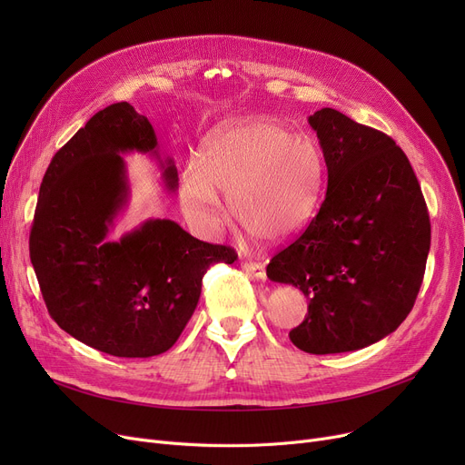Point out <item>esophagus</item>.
<instances>
[{
    "label": "esophagus",
    "mask_w": 465,
    "mask_h": 465,
    "mask_svg": "<svg viewBox=\"0 0 465 465\" xmlns=\"http://www.w3.org/2000/svg\"><path fill=\"white\" fill-rule=\"evenodd\" d=\"M241 265H242V270L249 272V273H251V275H254L256 279L265 281V267H263V263H260V262H252V260H242V262H241Z\"/></svg>",
    "instance_id": "esophagus-1"
}]
</instances>
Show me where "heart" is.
Masks as SVG:
<instances>
[{
	"mask_svg": "<svg viewBox=\"0 0 465 465\" xmlns=\"http://www.w3.org/2000/svg\"><path fill=\"white\" fill-rule=\"evenodd\" d=\"M324 162L319 146L267 118L216 128L198 165L181 184V207L203 235L224 226L218 193L228 198L233 224L262 241H282L302 230L319 209Z\"/></svg>",
	"mask_w": 465,
	"mask_h": 465,
	"instance_id": "heart-1",
	"label": "heart"
}]
</instances>
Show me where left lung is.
Returning <instances> with one entry per match:
<instances>
[{
    "mask_svg": "<svg viewBox=\"0 0 465 465\" xmlns=\"http://www.w3.org/2000/svg\"><path fill=\"white\" fill-rule=\"evenodd\" d=\"M328 186L309 226L267 265V277L309 300L290 341L309 354L358 351L407 319L426 272L430 214L392 137L335 109L309 116Z\"/></svg>",
    "mask_w": 465,
    "mask_h": 465,
    "instance_id": "left-lung-1",
    "label": "left lung"
}]
</instances>
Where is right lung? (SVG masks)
Here are the masks:
<instances>
[{
    "label": "right lung",
    "instance_id": "add662e5",
    "mask_svg": "<svg viewBox=\"0 0 465 465\" xmlns=\"http://www.w3.org/2000/svg\"><path fill=\"white\" fill-rule=\"evenodd\" d=\"M146 116L120 102L95 113L54 154L43 177L30 258L54 322L81 343L118 358H149L175 345L213 263L237 252L192 237L173 220H146L107 241L126 205L120 153H156ZM169 190L179 184L167 162Z\"/></svg>",
    "mask_w": 465,
    "mask_h": 465
}]
</instances>
